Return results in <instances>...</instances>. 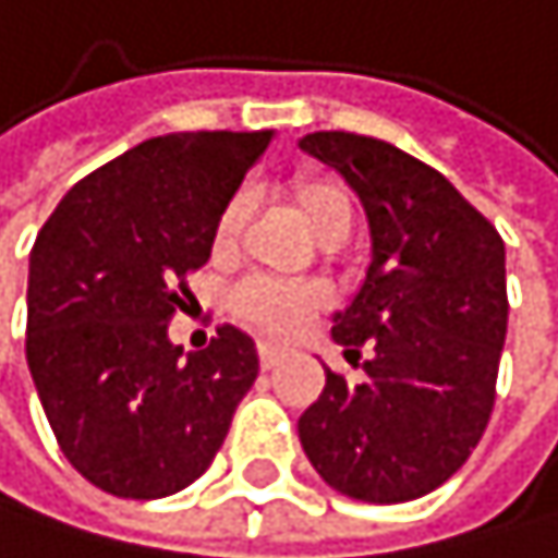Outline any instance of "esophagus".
I'll return each mask as SVG.
<instances>
[{
    "label": "esophagus",
    "instance_id": "1",
    "mask_svg": "<svg viewBox=\"0 0 558 558\" xmlns=\"http://www.w3.org/2000/svg\"><path fill=\"white\" fill-rule=\"evenodd\" d=\"M284 359V349L281 345H274V342H260V365L264 369H274L277 362Z\"/></svg>",
    "mask_w": 558,
    "mask_h": 558
}]
</instances>
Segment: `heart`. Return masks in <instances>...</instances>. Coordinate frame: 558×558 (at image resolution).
Wrapping results in <instances>:
<instances>
[{
    "label": "heart",
    "mask_w": 558,
    "mask_h": 558,
    "mask_svg": "<svg viewBox=\"0 0 558 558\" xmlns=\"http://www.w3.org/2000/svg\"><path fill=\"white\" fill-rule=\"evenodd\" d=\"M291 203H294V213L301 216V223L307 227V233L318 236L322 243L349 236L355 209H352V199L339 179L298 175L291 182ZM240 213H243L240 199L219 209L216 223H213V251L216 254H227L236 243ZM318 304H322V291L304 288V284H277V281H246L233 294V312L270 335H291L307 315L318 312Z\"/></svg>",
    "instance_id": "heart-1"
}]
</instances>
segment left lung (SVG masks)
Wrapping results in <instances>:
<instances>
[{"mask_svg":"<svg viewBox=\"0 0 558 558\" xmlns=\"http://www.w3.org/2000/svg\"><path fill=\"white\" fill-rule=\"evenodd\" d=\"M301 148L355 189L373 260L331 325L365 376L349 383L325 369L298 437L335 492L413 501L461 471L495 410L508 331L505 243L437 169L389 142L315 131Z\"/></svg>","mask_w":558,"mask_h":558,"instance_id":"left-lung-1","label":"left lung"}]
</instances>
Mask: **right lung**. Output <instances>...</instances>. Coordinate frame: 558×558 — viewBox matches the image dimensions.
Returning <instances> with one entry per match:
<instances>
[{"label": "right lung", "mask_w": 558, "mask_h": 558, "mask_svg": "<svg viewBox=\"0 0 558 558\" xmlns=\"http://www.w3.org/2000/svg\"><path fill=\"white\" fill-rule=\"evenodd\" d=\"M274 131H179L81 179L29 254L26 362L63 458L114 498H166L213 464L260 359L233 325L182 355L169 322L213 223Z\"/></svg>", "instance_id": "obj_1"}]
</instances>
